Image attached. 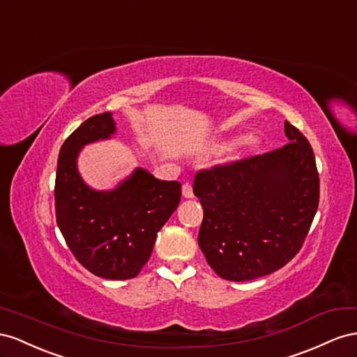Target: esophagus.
<instances>
[{
	"instance_id": "1",
	"label": "esophagus",
	"mask_w": 357,
	"mask_h": 357,
	"mask_svg": "<svg viewBox=\"0 0 357 357\" xmlns=\"http://www.w3.org/2000/svg\"><path fill=\"white\" fill-rule=\"evenodd\" d=\"M182 196H184L185 199H191L192 196H195V192H192V187H191V184H188V182H185V184L182 185Z\"/></svg>"
}]
</instances>
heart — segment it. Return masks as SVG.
Returning <instances> with one entry per match:
<instances>
[{
    "mask_svg": "<svg viewBox=\"0 0 357 357\" xmlns=\"http://www.w3.org/2000/svg\"><path fill=\"white\" fill-rule=\"evenodd\" d=\"M238 139H230V140H226V142H221V144H218V148L220 149H227L230 148L233 144H235ZM259 145V139L254 136V135H247L239 139L238 142V146L242 148V149H252L256 148Z\"/></svg>",
    "mask_w": 357,
    "mask_h": 357,
    "instance_id": "obj_1",
    "label": "heart"
}]
</instances>
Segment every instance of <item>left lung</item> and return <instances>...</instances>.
Segmentation results:
<instances>
[{"label": "left lung", "instance_id": "left-lung-1", "mask_svg": "<svg viewBox=\"0 0 357 357\" xmlns=\"http://www.w3.org/2000/svg\"><path fill=\"white\" fill-rule=\"evenodd\" d=\"M290 144L196 175L203 206L199 247L227 281H250L287 264L301 250L319 206L311 145L286 121Z\"/></svg>", "mask_w": 357, "mask_h": 357}]
</instances>
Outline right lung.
<instances>
[{
  "label": "right lung",
  "mask_w": 357,
  "mask_h": 357,
  "mask_svg": "<svg viewBox=\"0 0 357 357\" xmlns=\"http://www.w3.org/2000/svg\"><path fill=\"white\" fill-rule=\"evenodd\" d=\"M116 133L110 112L94 115L61 146L55 179L56 224L68 248L89 272L106 280L137 277L157 233L181 202V184L136 167L112 190L89 187L77 169L84 146Z\"/></svg>",
  "instance_id": "right-lung-1"
}]
</instances>
